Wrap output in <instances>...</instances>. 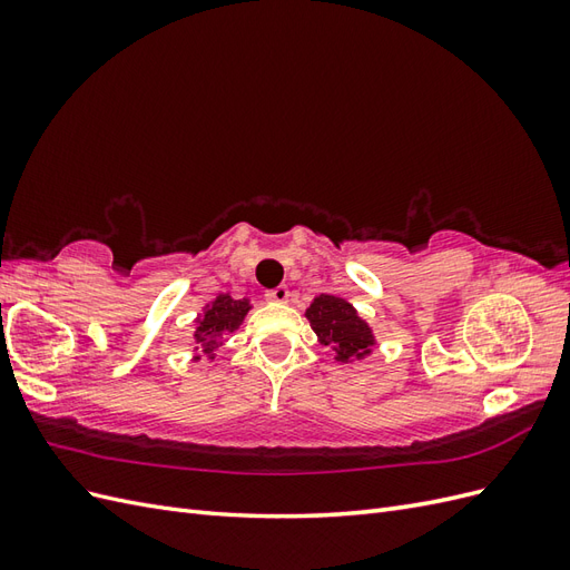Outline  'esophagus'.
I'll return each mask as SVG.
<instances>
[{
  "instance_id": "esophagus-1",
  "label": "esophagus",
  "mask_w": 570,
  "mask_h": 570,
  "mask_svg": "<svg viewBox=\"0 0 570 570\" xmlns=\"http://www.w3.org/2000/svg\"><path fill=\"white\" fill-rule=\"evenodd\" d=\"M266 299H268V302H275V304H285V302L289 299V289H287L285 285L273 287V289L266 292Z\"/></svg>"
}]
</instances>
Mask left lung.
Instances as JSON below:
<instances>
[{
	"label": "left lung",
	"instance_id": "obj_1",
	"mask_svg": "<svg viewBox=\"0 0 570 570\" xmlns=\"http://www.w3.org/2000/svg\"><path fill=\"white\" fill-rule=\"evenodd\" d=\"M321 344L335 352V358L347 364L352 358H364L375 344L368 323L356 314V308L333 295H321L306 308Z\"/></svg>",
	"mask_w": 570,
	"mask_h": 570
}]
</instances>
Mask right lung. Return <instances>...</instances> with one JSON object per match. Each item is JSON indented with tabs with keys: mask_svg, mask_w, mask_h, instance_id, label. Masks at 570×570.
<instances>
[{
	"mask_svg": "<svg viewBox=\"0 0 570 570\" xmlns=\"http://www.w3.org/2000/svg\"><path fill=\"white\" fill-rule=\"evenodd\" d=\"M249 308L252 306L247 299H233L230 295H218L197 318L195 340L199 344V350L209 358H214V352L223 344V335L237 331Z\"/></svg>",
	"mask_w": 570,
	"mask_h": 570,
	"instance_id": "1",
	"label": "right lung"
}]
</instances>
